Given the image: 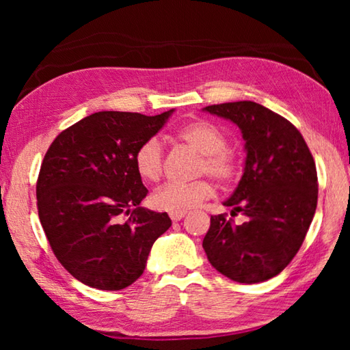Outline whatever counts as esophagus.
<instances>
[{"label": "esophagus", "mask_w": 350, "mask_h": 350, "mask_svg": "<svg viewBox=\"0 0 350 350\" xmlns=\"http://www.w3.org/2000/svg\"><path fill=\"white\" fill-rule=\"evenodd\" d=\"M170 217H171V221H173V222H179L180 219L185 217V211H177V213H171Z\"/></svg>", "instance_id": "obj_1"}]
</instances>
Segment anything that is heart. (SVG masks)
Instances as JSON below:
<instances>
[{
    "label": "heart",
    "mask_w": 350,
    "mask_h": 350,
    "mask_svg": "<svg viewBox=\"0 0 350 350\" xmlns=\"http://www.w3.org/2000/svg\"><path fill=\"white\" fill-rule=\"evenodd\" d=\"M177 137L191 150L200 154L199 174H208L221 185H228L238 176V162L228 150L227 137L216 125L206 120L189 122L177 131ZM134 167L146 182H157L163 171V148L156 137L142 142L134 152ZM215 193L206 179L189 183H165L152 194V205L163 211H187L198 206Z\"/></svg>",
    "instance_id": "heart-1"
}]
</instances>
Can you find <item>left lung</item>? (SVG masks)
I'll return each instance as SVG.
<instances>
[{
	"label": "left lung",
	"instance_id": "left-lung-1",
	"mask_svg": "<svg viewBox=\"0 0 350 350\" xmlns=\"http://www.w3.org/2000/svg\"><path fill=\"white\" fill-rule=\"evenodd\" d=\"M238 125L245 140V165L232 198L234 225L225 215L211 216L202 247L219 273L241 284L280 275L299 247L315 216L318 177L303 135L276 112L254 102L204 108Z\"/></svg>",
	"mask_w": 350,
	"mask_h": 350
}]
</instances>
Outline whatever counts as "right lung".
<instances>
[{"mask_svg":"<svg viewBox=\"0 0 350 350\" xmlns=\"http://www.w3.org/2000/svg\"><path fill=\"white\" fill-rule=\"evenodd\" d=\"M173 112H94L58 134L47 150L37 182L40 222L57 259L86 286H131L154 242L171 227L167 213L140 206L148 189L134 152Z\"/></svg>","mask_w":350,"mask_h":350,"instance_id":"1","label":"right lung"}]
</instances>
